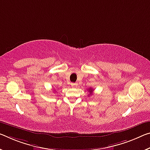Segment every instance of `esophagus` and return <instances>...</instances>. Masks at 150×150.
<instances>
[{
  "label": "esophagus",
  "mask_w": 150,
  "mask_h": 150,
  "mask_svg": "<svg viewBox=\"0 0 150 150\" xmlns=\"http://www.w3.org/2000/svg\"><path fill=\"white\" fill-rule=\"evenodd\" d=\"M71 86L73 87H76L77 86V83H71Z\"/></svg>",
  "instance_id": "esophagus-1"
}]
</instances>
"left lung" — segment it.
<instances>
[{
	"instance_id": "8db88e82",
	"label": "left lung",
	"mask_w": 150,
	"mask_h": 150,
	"mask_svg": "<svg viewBox=\"0 0 150 150\" xmlns=\"http://www.w3.org/2000/svg\"><path fill=\"white\" fill-rule=\"evenodd\" d=\"M88 90H89V95H91V94H92V92H93V89H92V88L91 87V88H89V89H88Z\"/></svg>"
}]
</instances>
